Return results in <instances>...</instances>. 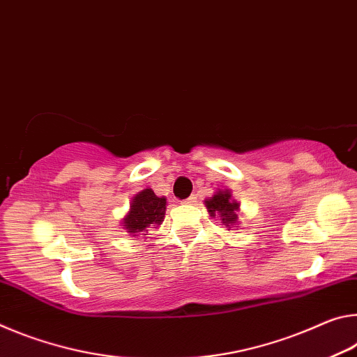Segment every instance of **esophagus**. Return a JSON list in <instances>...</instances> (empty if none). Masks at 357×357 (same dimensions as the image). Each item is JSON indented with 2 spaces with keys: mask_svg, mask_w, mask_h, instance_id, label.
<instances>
[{
  "mask_svg": "<svg viewBox=\"0 0 357 357\" xmlns=\"http://www.w3.org/2000/svg\"><path fill=\"white\" fill-rule=\"evenodd\" d=\"M196 201H197V197H196V196H190L188 199H185V201H183V204H185V206H195Z\"/></svg>",
  "mask_w": 357,
  "mask_h": 357,
  "instance_id": "1",
  "label": "esophagus"
}]
</instances>
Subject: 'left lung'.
<instances>
[{
    "instance_id": "obj_1",
    "label": "left lung",
    "mask_w": 357,
    "mask_h": 357,
    "mask_svg": "<svg viewBox=\"0 0 357 357\" xmlns=\"http://www.w3.org/2000/svg\"><path fill=\"white\" fill-rule=\"evenodd\" d=\"M206 207L210 217H220L221 223L226 227H229V229L234 227V225H237V212L241 204L232 199L229 190L215 192L210 199L206 201Z\"/></svg>"
}]
</instances>
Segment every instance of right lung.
I'll list each match as a JSON object with an SVG mask.
<instances>
[{
    "label": "right lung",
    "mask_w": 357,
    "mask_h": 357,
    "mask_svg": "<svg viewBox=\"0 0 357 357\" xmlns=\"http://www.w3.org/2000/svg\"><path fill=\"white\" fill-rule=\"evenodd\" d=\"M166 197H158L153 190L145 188L132 197L130 212L123 218V229L128 234L149 231L147 227L158 226L165 221ZM147 236V234H144Z\"/></svg>",
    "instance_id": "obj_1"
}]
</instances>
